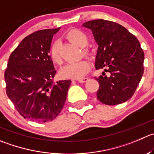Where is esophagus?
Masks as SVG:
<instances>
[{"label":"esophagus","mask_w":154,"mask_h":154,"mask_svg":"<svg viewBox=\"0 0 154 154\" xmlns=\"http://www.w3.org/2000/svg\"><path fill=\"white\" fill-rule=\"evenodd\" d=\"M87 80H88L87 77H83V78L78 79V80H77V81H78L79 83H85V82H86V81H87Z\"/></svg>","instance_id":"esophagus-1"}]
</instances>
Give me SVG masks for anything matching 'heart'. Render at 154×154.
Returning a JSON list of instances; mask_svg holds the SVG:
<instances>
[{
  "label": "heart",
  "instance_id": "heart-1",
  "mask_svg": "<svg viewBox=\"0 0 154 154\" xmlns=\"http://www.w3.org/2000/svg\"><path fill=\"white\" fill-rule=\"evenodd\" d=\"M67 37L77 46L84 47L87 45L88 37L83 31L79 29H72L67 33ZM83 53L86 56H90L91 52L89 49H84ZM50 56L51 60L56 64H61L62 56L60 48L58 42H54L50 49ZM91 69V65L86 59H83L77 62L67 64L61 69L60 74L63 78L80 79L84 77Z\"/></svg>",
  "mask_w": 154,
  "mask_h": 154
}]
</instances>
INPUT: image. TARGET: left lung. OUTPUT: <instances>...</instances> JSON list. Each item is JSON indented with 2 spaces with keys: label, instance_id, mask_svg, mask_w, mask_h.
<instances>
[{
  "label": "left lung",
  "instance_id": "obj_1",
  "mask_svg": "<svg viewBox=\"0 0 154 154\" xmlns=\"http://www.w3.org/2000/svg\"><path fill=\"white\" fill-rule=\"evenodd\" d=\"M92 31L98 48L95 69L104 68L100 77L97 98L107 105L129 100L135 93L144 73V54L137 37L121 25L95 19L83 24Z\"/></svg>",
  "mask_w": 154,
  "mask_h": 154
}]
</instances>
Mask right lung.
Instances as JSON below:
<instances>
[{
  "mask_svg": "<svg viewBox=\"0 0 154 154\" xmlns=\"http://www.w3.org/2000/svg\"><path fill=\"white\" fill-rule=\"evenodd\" d=\"M59 29L40 30L29 34L9 58L4 73L6 92L24 118L51 121L65 104L71 81L53 82L56 71L49 55L53 34Z\"/></svg>",
  "mask_w": 154,
  "mask_h": 154,
  "instance_id": "1",
  "label": "right lung"
}]
</instances>
